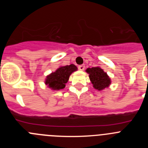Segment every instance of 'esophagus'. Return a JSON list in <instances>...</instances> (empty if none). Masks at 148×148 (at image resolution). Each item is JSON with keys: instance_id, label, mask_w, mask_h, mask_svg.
I'll use <instances>...</instances> for the list:
<instances>
[{"instance_id": "1", "label": "esophagus", "mask_w": 148, "mask_h": 148, "mask_svg": "<svg viewBox=\"0 0 148 148\" xmlns=\"http://www.w3.org/2000/svg\"><path fill=\"white\" fill-rule=\"evenodd\" d=\"M84 68H85V66H84V64L79 65V66H78V69H79V70H82V71H83V70H84Z\"/></svg>"}]
</instances>
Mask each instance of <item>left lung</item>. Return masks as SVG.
<instances>
[{
	"label": "left lung",
	"mask_w": 148,
	"mask_h": 148,
	"mask_svg": "<svg viewBox=\"0 0 148 148\" xmlns=\"http://www.w3.org/2000/svg\"><path fill=\"white\" fill-rule=\"evenodd\" d=\"M85 71L89 74L90 82L95 90L101 91L108 88L110 85V78L100 66L87 68Z\"/></svg>",
	"instance_id": "obj_1"
}]
</instances>
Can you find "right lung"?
Wrapping results in <instances>:
<instances>
[{
  "label": "right lung",
  "instance_id": "add662e5",
  "mask_svg": "<svg viewBox=\"0 0 148 148\" xmlns=\"http://www.w3.org/2000/svg\"><path fill=\"white\" fill-rule=\"evenodd\" d=\"M78 68L75 65L70 64L66 66H60L55 72L46 77L44 84L53 90H60L65 87L70 75Z\"/></svg>",
  "mask_w": 148,
  "mask_h": 148
}]
</instances>
